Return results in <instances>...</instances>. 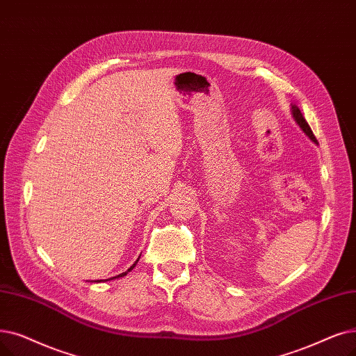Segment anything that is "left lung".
Wrapping results in <instances>:
<instances>
[{"mask_svg":"<svg viewBox=\"0 0 356 356\" xmlns=\"http://www.w3.org/2000/svg\"><path fill=\"white\" fill-rule=\"evenodd\" d=\"M291 112H292V116H293V120H296L297 123H298V127L302 129V132L310 138V140L313 141V143H316L317 144V140H316V136H314V134H313V131H312V128H310V125H308L307 123V120L304 119V116H302V113H301V111L298 109V106H296V104H291Z\"/></svg>","mask_w":356,"mask_h":356,"instance_id":"1","label":"left lung"}]
</instances>
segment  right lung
<instances>
[{
    "label": "right lung",
    "mask_w": 356,
    "mask_h": 356,
    "mask_svg": "<svg viewBox=\"0 0 356 356\" xmlns=\"http://www.w3.org/2000/svg\"><path fill=\"white\" fill-rule=\"evenodd\" d=\"M138 260H140V257H138ZM138 260L135 261V264H134V265H132V266H131V268H129L127 272H123V273H120V275H118V276H113V277H111V280H116V277H122V276H125L128 272H131V270L135 268V265L138 264ZM104 281H107V280H104ZM96 282H100V281H96Z\"/></svg>",
    "instance_id": "right-lung-1"
}]
</instances>
